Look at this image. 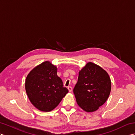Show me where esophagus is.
Wrapping results in <instances>:
<instances>
[{
  "instance_id": "obj_1",
  "label": "esophagus",
  "mask_w": 135,
  "mask_h": 135,
  "mask_svg": "<svg viewBox=\"0 0 135 135\" xmlns=\"http://www.w3.org/2000/svg\"><path fill=\"white\" fill-rule=\"evenodd\" d=\"M68 91H69V92H71V91H72V87H70H70H68Z\"/></svg>"
}]
</instances>
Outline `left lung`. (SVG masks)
<instances>
[{
  "instance_id": "8db88e82",
  "label": "left lung",
  "mask_w": 135,
  "mask_h": 135,
  "mask_svg": "<svg viewBox=\"0 0 135 135\" xmlns=\"http://www.w3.org/2000/svg\"><path fill=\"white\" fill-rule=\"evenodd\" d=\"M110 90L111 81L108 73L89 62L79 71L74 93L78 105L85 111L91 112L105 103Z\"/></svg>"
}]
</instances>
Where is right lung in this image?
Returning a JSON list of instances; mask_svg holds the SVG:
<instances>
[{
	"label": "right lung",
	"mask_w": 135,
	"mask_h": 135,
	"mask_svg": "<svg viewBox=\"0 0 135 135\" xmlns=\"http://www.w3.org/2000/svg\"><path fill=\"white\" fill-rule=\"evenodd\" d=\"M25 88L31 103L43 112L56 108L68 92L57 75V67L48 61L30 71L26 79Z\"/></svg>",
	"instance_id": "obj_1"
}]
</instances>
